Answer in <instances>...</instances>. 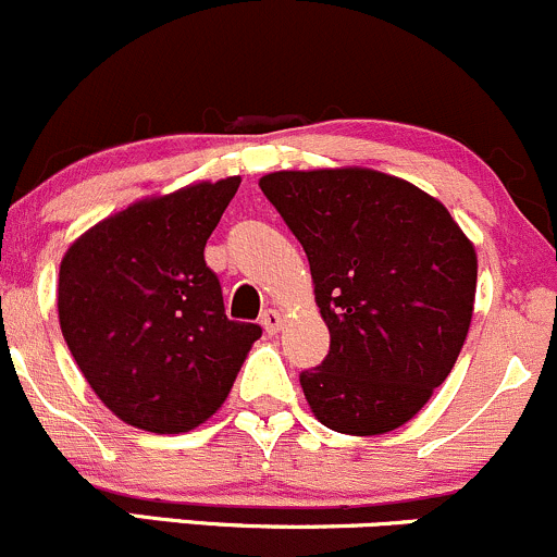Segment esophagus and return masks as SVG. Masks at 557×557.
Masks as SVG:
<instances>
[{
	"label": "esophagus",
	"mask_w": 557,
	"mask_h": 557,
	"mask_svg": "<svg viewBox=\"0 0 557 557\" xmlns=\"http://www.w3.org/2000/svg\"><path fill=\"white\" fill-rule=\"evenodd\" d=\"M261 325H263V331L269 333V336H274V333L280 331V325H283V318H280L277 309H263V312H261Z\"/></svg>",
	"instance_id": "34e87169"
}]
</instances>
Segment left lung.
Segmentation results:
<instances>
[{
    "label": "left lung",
    "mask_w": 557,
    "mask_h": 557,
    "mask_svg": "<svg viewBox=\"0 0 557 557\" xmlns=\"http://www.w3.org/2000/svg\"><path fill=\"white\" fill-rule=\"evenodd\" d=\"M309 259L331 349L301 389L344 435L413 419L465 347L478 256L446 205L368 168L280 171L259 181Z\"/></svg>",
    "instance_id": "left-lung-1"
}]
</instances>
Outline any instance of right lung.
<instances>
[{
    "label": "right lung",
    "mask_w": 557,
    "mask_h": 557,
    "mask_svg": "<svg viewBox=\"0 0 557 557\" xmlns=\"http://www.w3.org/2000/svg\"><path fill=\"white\" fill-rule=\"evenodd\" d=\"M239 178L184 186L109 215L74 239L58 274L63 338L125 424L178 435L230 395L261 327L224 312L205 243Z\"/></svg>",
    "instance_id": "1"
}]
</instances>
